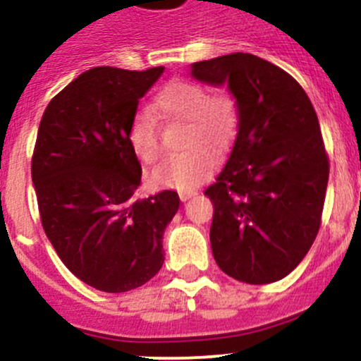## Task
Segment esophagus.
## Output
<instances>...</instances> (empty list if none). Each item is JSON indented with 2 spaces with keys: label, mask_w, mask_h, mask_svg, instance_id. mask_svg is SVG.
Segmentation results:
<instances>
[{
  "label": "esophagus",
  "mask_w": 361,
  "mask_h": 361,
  "mask_svg": "<svg viewBox=\"0 0 361 361\" xmlns=\"http://www.w3.org/2000/svg\"><path fill=\"white\" fill-rule=\"evenodd\" d=\"M194 195H197V192H195V190H181L180 192V199L183 202L188 201L190 197H194Z\"/></svg>",
  "instance_id": "34e87169"
}]
</instances>
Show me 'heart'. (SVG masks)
I'll use <instances>...</instances> for the list:
<instances>
[{"mask_svg": "<svg viewBox=\"0 0 361 361\" xmlns=\"http://www.w3.org/2000/svg\"><path fill=\"white\" fill-rule=\"evenodd\" d=\"M154 111L160 118L185 122V154L160 162L152 171V181L159 187L190 190L209 178L214 157L225 154L239 130V104L231 92H209L194 80H173L155 94ZM130 150L143 164H154L160 157L157 122L148 110L134 113L127 129ZM212 151L209 152V150Z\"/></svg>", "mask_w": 361, "mask_h": 361, "instance_id": "b5f03b06", "label": "heart"}]
</instances>
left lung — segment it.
Masks as SVG:
<instances>
[{
  "label": "left lung",
  "mask_w": 361,
  "mask_h": 361,
  "mask_svg": "<svg viewBox=\"0 0 361 361\" xmlns=\"http://www.w3.org/2000/svg\"><path fill=\"white\" fill-rule=\"evenodd\" d=\"M192 75L227 82L239 104L234 147L204 192L214 206V260L238 281H279L322 225L330 162L311 99L292 75L251 54L194 63Z\"/></svg>",
  "instance_id": "left-lung-1"
}]
</instances>
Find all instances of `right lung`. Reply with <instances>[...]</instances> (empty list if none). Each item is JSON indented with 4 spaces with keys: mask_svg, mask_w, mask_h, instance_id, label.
Here are the masks:
<instances>
[{
    "mask_svg": "<svg viewBox=\"0 0 361 361\" xmlns=\"http://www.w3.org/2000/svg\"><path fill=\"white\" fill-rule=\"evenodd\" d=\"M164 66L92 68L47 106L31 159L43 231L63 264L92 288L122 293L164 264L162 234L180 207L173 190L136 199L141 164L127 129Z\"/></svg>",
    "mask_w": 361,
    "mask_h": 361,
    "instance_id": "right-lung-1",
    "label": "right lung"
}]
</instances>
